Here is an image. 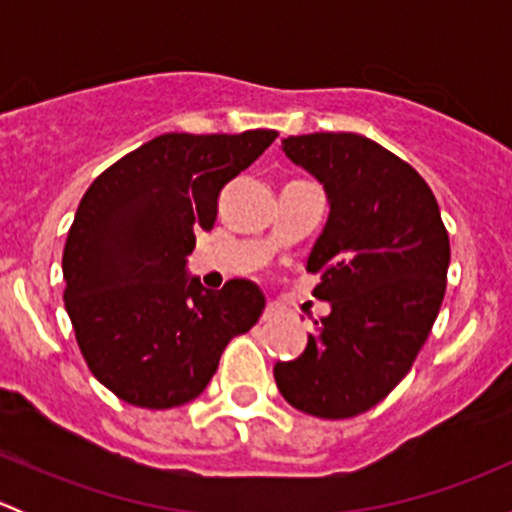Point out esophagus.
Here are the masks:
<instances>
[{
    "mask_svg": "<svg viewBox=\"0 0 512 512\" xmlns=\"http://www.w3.org/2000/svg\"><path fill=\"white\" fill-rule=\"evenodd\" d=\"M282 314V309L277 307L275 302H267L265 304V312H262V322H275L277 317H280Z\"/></svg>",
    "mask_w": 512,
    "mask_h": 512,
    "instance_id": "1",
    "label": "esophagus"
}]
</instances>
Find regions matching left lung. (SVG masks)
Wrapping results in <instances>:
<instances>
[{"instance_id": "1", "label": "left lung", "mask_w": 512, "mask_h": 512, "mask_svg": "<svg viewBox=\"0 0 512 512\" xmlns=\"http://www.w3.org/2000/svg\"><path fill=\"white\" fill-rule=\"evenodd\" d=\"M282 151L324 185L329 218L307 272L332 312L304 352L277 361L294 409L319 418L369 411L409 374L446 294L451 245L426 180L406 160L356 133H307Z\"/></svg>"}]
</instances>
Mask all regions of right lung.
Segmentation results:
<instances>
[{
  "mask_svg": "<svg viewBox=\"0 0 512 512\" xmlns=\"http://www.w3.org/2000/svg\"><path fill=\"white\" fill-rule=\"evenodd\" d=\"M277 131L163 133L103 170L66 237L64 304L91 374L126 404L198 399L232 337L255 327L265 294L250 280L205 289L185 270L220 190Z\"/></svg>",
  "mask_w": 512,
  "mask_h": 512,
  "instance_id": "1",
  "label": "right lung"
}]
</instances>
